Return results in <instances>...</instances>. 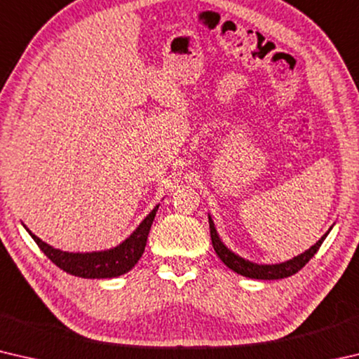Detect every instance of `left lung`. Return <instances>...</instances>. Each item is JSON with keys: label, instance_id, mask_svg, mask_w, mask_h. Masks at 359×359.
I'll list each match as a JSON object with an SVG mask.
<instances>
[{"label": "left lung", "instance_id": "obj_1", "mask_svg": "<svg viewBox=\"0 0 359 359\" xmlns=\"http://www.w3.org/2000/svg\"><path fill=\"white\" fill-rule=\"evenodd\" d=\"M209 226H210L212 245H214V250L218 255V258H220L231 271L238 272V274L248 278H258V280H278V278H287L290 276L296 274V272L301 271L302 267L311 261L313 255L318 252V248L321 247V244H323L326 236L330 234V231L332 229L331 226L323 236H321V239L317 242V244H313L309 250L302 252L294 258L283 261V263H277V264H258V263H253L250 259L239 257L238 253H234L231 248H228L223 244L220 236L217 233L215 223L212 220L210 215H209Z\"/></svg>", "mask_w": 359, "mask_h": 359}]
</instances>
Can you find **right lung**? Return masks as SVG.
Segmentation results:
<instances>
[{
	"instance_id": "obj_1",
	"label": "right lung",
	"mask_w": 359,
	"mask_h": 359,
	"mask_svg": "<svg viewBox=\"0 0 359 359\" xmlns=\"http://www.w3.org/2000/svg\"><path fill=\"white\" fill-rule=\"evenodd\" d=\"M160 204H156L151 209L150 214L139 223V226L118 245L107 250L100 252H65L48 245L47 242L41 241L38 236H34L25 224L28 234L34 239L36 244L42 250V253L52 261L53 264L58 266L60 269L68 272L71 276L82 277V278H114L123 276L136 266L139 258L142 257L147 244L149 231L156 210Z\"/></svg>"
}]
</instances>
